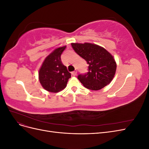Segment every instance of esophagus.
<instances>
[{
	"mask_svg": "<svg viewBox=\"0 0 149 149\" xmlns=\"http://www.w3.org/2000/svg\"><path fill=\"white\" fill-rule=\"evenodd\" d=\"M71 74H72V75H73V76H76V74H77V70H75L74 71H72V72H71Z\"/></svg>",
	"mask_w": 149,
	"mask_h": 149,
	"instance_id": "obj_1",
	"label": "esophagus"
}]
</instances>
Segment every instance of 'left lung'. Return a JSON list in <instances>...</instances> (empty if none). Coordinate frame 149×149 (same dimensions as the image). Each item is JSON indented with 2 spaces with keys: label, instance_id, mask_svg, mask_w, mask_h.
<instances>
[{
  "label": "left lung",
  "instance_id": "obj_1",
  "mask_svg": "<svg viewBox=\"0 0 149 149\" xmlns=\"http://www.w3.org/2000/svg\"><path fill=\"white\" fill-rule=\"evenodd\" d=\"M71 47L89 65L87 73L78 76L85 88L96 91L111 83L116 73V63L106 49L89 43H73Z\"/></svg>",
  "mask_w": 149,
  "mask_h": 149
}]
</instances>
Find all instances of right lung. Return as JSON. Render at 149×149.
Here are the masks:
<instances>
[{
	"mask_svg": "<svg viewBox=\"0 0 149 149\" xmlns=\"http://www.w3.org/2000/svg\"><path fill=\"white\" fill-rule=\"evenodd\" d=\"M66 47L58 48L45 58L39 70V81L43 88L52 93H58L66 86L71 73L62 63L61 55Z\"/></svg>",
	"mask_w": 149,
	"mask_h": 149,
	"instance_id": "1",
	"label": "right lung"
}]
</instances>
